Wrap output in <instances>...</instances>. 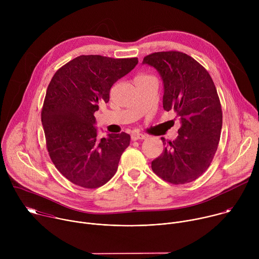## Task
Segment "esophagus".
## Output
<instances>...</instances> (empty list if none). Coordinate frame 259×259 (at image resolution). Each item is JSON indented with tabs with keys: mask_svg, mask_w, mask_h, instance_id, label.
I'll list each match as a JSON object with an SVG mask.
<instances>
[{
	"mask_svg": "<svg viewBox=\"0 0 259 259\" xmlns=\"http://www.w3.org/2000/svg\"><path fill=\"white\" fill-rule=\"evenodd\" d=\"M131 138H132V140H138V139H145L146 136L141 133H132Z\"/></svg>",
	"mask_w": 259,
	"mask_h": 259,
	"instance_id": "34e87169",
	"label": "esophagus"
}]
</instances>
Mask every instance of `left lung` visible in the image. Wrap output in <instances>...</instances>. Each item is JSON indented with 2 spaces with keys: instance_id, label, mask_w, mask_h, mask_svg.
<instances>
[{
  "instance_id": "8db88e82",
  "label": "left lung",
  "mask_w": 259,
  "mask_h": 259,
  "mask_svg": "<svg viewBox=\"0 0 259 259\" xmlns=\"http://www.w3.org/2000/svg\"><path fill=\"white\" fill-rule=\"evenodd\" d=\"M160 73L164 86L163 107L180 119L178 136L166 142L153 171L173 184L189 183L210 166L223 127V112L209 72L193 57L178 51L157 52L143 58Z\"/></svg>"
}]
</instances>
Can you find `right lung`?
Listing matches in <instances>:
<instances>
[{
    "mask_svg": "<svg viewBox=\"0 0 259 259\" xmlns=\"http://www.w3.org/2000/svg\"><path fill=\"white\" fill-rule=\"evenodd\" d=\"M137 63L136 57L81 55L60 67L48 86L41 114L48 153L57 170L79 187L105 184L130 144L125 132L99 139L94 113Z\"/></svg>",
    "mask_w": 259,
    "mask_h": 259,
    "instance_id": "obj_1",
    "label": "right lung"
}]
</instances>
